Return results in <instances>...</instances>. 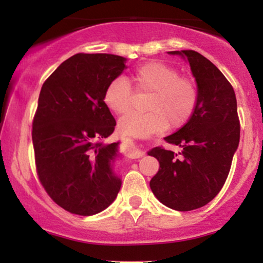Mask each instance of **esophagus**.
Masks as SVG:
<instances>
[{"instance_id":"1","label":"esophagus","mask_w":263,"mask_h":263,"mask_svg":"<svg viewBox=\"0 0 263 263\" xmlns=\"http://www.w3.org/2000/svg\"><path fill=\"white\" fill-rule=\"evenodd\" d=\"M131 152H132V158H141V157L144 156L143 151H140L137 148H134Z\"/></svg>"}]
</instances>
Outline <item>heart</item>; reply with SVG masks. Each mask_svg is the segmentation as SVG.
I'll return each instance as SVG.
<instances>
[{
    "mask_svg": "<svg viewBox=\"0 0 263 263\" xmlns=\"http://www.w3.org/2000/svg\"><path fill=\"white\" fill-rule=\"evenodd\" d=\"M129 81L137 93H149L146 101V114H129L122 117L117 129L123 136L147 140L162 134L168 126L179 128L194 115L199 101L194 81L180 77L173 66L159 62H148L138 66ZM135 93L127 80L116 78L107 84L104 91V104L111 112L127 114Z\"/></svg>",
    "mask_w": 263,
    "mask_h": 263,
    "instance_id": "b5f03b06",
    "label": "heart"
}]
</instances>
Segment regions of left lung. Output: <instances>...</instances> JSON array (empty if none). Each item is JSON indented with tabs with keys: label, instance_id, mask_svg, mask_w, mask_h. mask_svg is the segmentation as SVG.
Instances as JSON below:
<instances>
[{
	"label": "left lung",
	"instance_id": "8db88e82",
	"mask_svg": "<svg viewBox=\"0 0 263 263\" xmlns=\"http://www.w3.org/2000/svg\"><path fill=\"white\" fill-rule=\"evenodd\" d=\"M168 53L189 63L199 101L192 119L176 134L164 137L182 148L180 158L161 147L148 152L159 162L149 186L165 206L189 211L213 200L229 176L240 142L237 102L231 84L209 59L194 50Z\"/></svg>",
	"mask_w": 263,
	"mask_h": 263
}]
</instances>
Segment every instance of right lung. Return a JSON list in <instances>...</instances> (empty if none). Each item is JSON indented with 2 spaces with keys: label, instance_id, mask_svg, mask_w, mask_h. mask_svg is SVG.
Wrapping results in <instances>:
<instances>
[{
  "label": "right lung",
  "instance_id": "right-lung-1",
  "mask_svg": "<svg viewBox=\"0 0 263 263\" xmlns=\"http://www.w3.org/2000/svg\"><path fill=\"white\" fill-rule=\"evenodd\" d=\"M126 60L106 53L75 54L42 86L32 131L37 173L48 195L69 213H100L121 188L120 142H102L116 126L104 91L127 68Z\"/></svg>",
  "mask_w": 263,
  "mask_h": 263
}]
</instances>
